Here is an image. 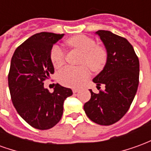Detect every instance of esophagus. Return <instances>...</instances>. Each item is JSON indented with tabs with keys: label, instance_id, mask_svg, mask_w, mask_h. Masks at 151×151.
I'll list each match as a JSON object with an SVG mask.
<instances>
[{
	"label": "esophagus",
	"instance_id": "1",
	"mask_svg": "<svg viewBox=\"0 0 151 151\" xmlns=\"http://www.w3.org/2000/svg\"><path fill=\"white\" fill-rule=\"evenodd\" d=\"M78 91H79L78 89H76V88L73 89V92L74 94H75V93H78Z\"/></svg>",
	"mask_w": 151,
	"mask_h": 151
}]
</instances>
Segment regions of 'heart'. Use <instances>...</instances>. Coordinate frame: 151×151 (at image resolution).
Masks as SVG:
<instances>
[{
	"mask_svg": "<svg viewBox=\"0 0 151 151\" xmlns=\"http://www.w3.org/2000/svg\"><path fill=\"white\" fill-rule=\"evenodd\" d=\"M66 43L68 45L82 53L80 64L83 66L67 67L60 71L58 80L60 84L69 87H78L88 78L90 71L87 66L94 72H99L104 69L108 60V52L104 47L97 45L92 38L79 35L69 38ZM51 60L55 68H60L65 64V55L61 47L54 46L51 51Z\"/></svg>",
	"mask_w": 151,
	"mask_h": 151,
	"instance_id": "heart-1",
	"label": "heart"
}]
</instances>
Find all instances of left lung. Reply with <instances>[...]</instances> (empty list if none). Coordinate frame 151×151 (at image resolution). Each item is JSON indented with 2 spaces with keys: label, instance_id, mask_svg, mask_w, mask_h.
<instances>
[{
  "label": "left lung",
  "instance_id": "left-lung-1",
  "mask_svg": "<svg viewBox=\"0 0 151 151\" xmlns=\"http://www.w3.org/2000/svg\"><path fill=\"white\" fill-rule=\"evenodd\" d=\"M95 34L104 44L108 60L93 82L97 88L104 84L105 90L98 94L90 90L91 97L84 104V111L93 122L111 125L125 115L135 97L139 83V60L125 38L104 30Z\"/></svg>",
  "mask_w": 151,
  "mask_h": 151
}]
</instances>
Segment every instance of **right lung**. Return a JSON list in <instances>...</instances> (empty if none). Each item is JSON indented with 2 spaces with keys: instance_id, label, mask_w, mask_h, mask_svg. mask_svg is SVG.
Returning <instances> with one entry per match:
<instances>
[{
  "instance_id": "right-lung-1",
  "label": "right lung",
  "mask_w": 151,
  "mask_h": 151,
  "mask_svg": "<svg viewBox=\"0 0 151 151\" xmlns=\"http://www.w3.org/2000/svg\"><path fill=\"white\" fill-rule=\"evenodd\" d=\"M64 34L40 32L17 47L12 56L8 82L15 109L37 129H48L59 122L63 104L73 95L71 89L56 83L54 91L44 88L43 81L54 73L51 51Z\"/></svg>"
}]
</instances>
